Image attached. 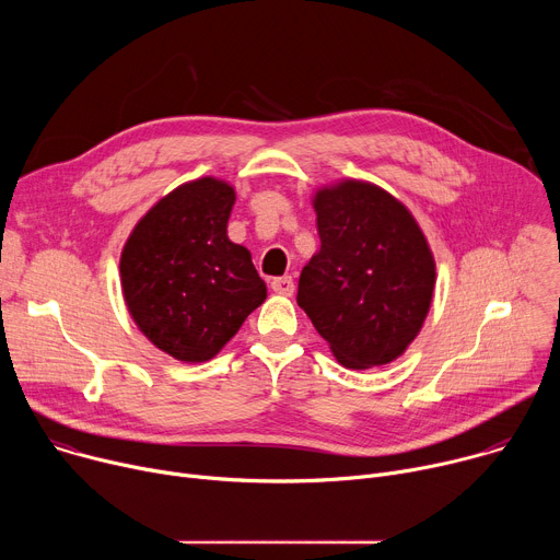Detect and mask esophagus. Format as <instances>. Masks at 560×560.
<instances>
[{"label": "esophagus", "instance_id": "esophagus-1", "mask_svg": "<svg viewBox=\"0 0 560 560\" xmlns=\"http://www.w3.org/2000/svg\"><path fill=\"white\" fill-rule=\"evenodd\" d=\"M270 288H272L277 294L290 296V294L294 292V281H292V277H277V279H272Z\"/></svg>", "mask_w": 560, "mask_h": 560}]
</instances>
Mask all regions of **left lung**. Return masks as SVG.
<instances>
[{
    "instance_id": "left-lung-1",
    "label": "left lung",
    "mask_w": 560,
    "mask_h": 560,
    "mask_svg": "<svg viewBox=\"0 0 560 560\" xmlns=\"http://www.w3.org/2000/svg\"><path fill=\"white\" fill-rule=\"evenodd\" d=\"M322 248L296 303L337 361L368 370L401 357L423 328L436 264L412 212L387 190L341 179L312 197Z\"/></svg>"
}]
</instances>
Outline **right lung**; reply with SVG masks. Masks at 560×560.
I'll return each mask as SVG.
<instances>
[{
  "label": "right lung",
  "instance_id": "add662e5",
  "mask_svg": "<svg viewBox=\"0 0 560 560\" xmlns=\"http://www.w3.org/2000/svg\"><path fill=\"white\" fill-rule=\"evenodd\" d=\"M234 188L186 182L159 199L121 250V292L141 335L184 363H203L266 296L250 250L228 238Z\"/></svg>",
  "mask_w": 560,
  "mask_h": 560
}]
</instances>
